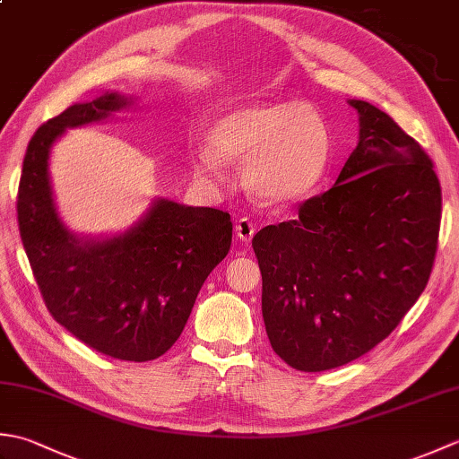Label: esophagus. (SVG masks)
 I'll return each instance as SVG.
<instances>
[{"mask_svg": "<svg viewBox=\"0 0 459 459\" xmlns=\"http://www.w3.org/2000/svg\"><path fill=\"white\" fill-rule=\"evenodd\" d=\"M235 232H237V237H238L240 240L248 242L252 237H255V232H256L255 222H252L248 217H242V219H238V222H237Z\"/></svg>", "mask_w": 459, "mask_h": 459, "instance_id": "34e87169", "label": "esophagus"}]
</instances>
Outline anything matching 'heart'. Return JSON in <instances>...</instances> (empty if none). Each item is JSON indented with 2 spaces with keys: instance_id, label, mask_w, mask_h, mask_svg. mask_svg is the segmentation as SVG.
Wrapping results in <instances>:
<instances>
[{
  "instance_id": "heart-1",
  "label": "heart",
  "mask_w": 459,
  "mask_h": 459,
  "mask_svg": "<svg viewBox=\"0 0 459 459\" xmlns=\"http://www.w3.org/2000/svg\"><path fill=\"white\" fill-rule=\"evenodd\" d=\"M211 150L224 161H245V178L258 195L274 201L304 197L324 178L331 155L327 122L306 102H256L230 110L209 132ZM199 163L219 161L203 152Z\"/></svg>"
}]
</instances>
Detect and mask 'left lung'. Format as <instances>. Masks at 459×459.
Instances as JSON below:
<instances>
[{"instance_id":"8db88e82","label":"left lung","mask_w":459,"mask_h":459,"mask_svg":"<svg viewBox=\"0 0 459 459\" xmlns=\"http://www.w3.org/2000/svg\"><path fill=\"white\" fill-rule=\"evenodd\" d=\"M349 104L359 143L333 187L252 238L270 345L306 373L393 333L428 284L440 235L442 189L422 145L377 106Z\"/></svg>"}]
</instances>
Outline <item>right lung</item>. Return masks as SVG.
I'll return each mask as SVG.
<instances>
[{
    "label": "right lung",
    "instance_id": "obj_1",
    "mask_svg": "<svg viewBox=\"0 0 459 459\" xmlns=\"http://www.w3.org/2000/svg\"><path fill=\"white\" fill-rule=\"evenodd\" d=\"M126 104L104 94L39 126L19 179L17 222L56 324L102 355L142 363L179 339L203 281L229 255L232 221L219 209L161 199L122 237L82 242L66 232L51 197L48 150L66 128L102 120Z\"/></svg>",
    "mask_w": 459,
    "mask_h": 459
}]
</instances>
